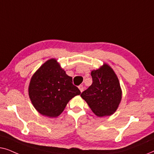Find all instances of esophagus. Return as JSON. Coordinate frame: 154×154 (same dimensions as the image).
Instances as JSON below:
<instances>
[{
	"mask_svg": "<svg viewBox=\"0 0 154 154\" xmlns=\"http://www.w3.org/2000/svg\"><path fill=\"white\" fill-rule=\"evenodd\" d=\"M79 90H80V91H81V92H83V90H84V88H83V85H79Z\"/></svg>",
	"mask_w": 154,
	"mask_h": 154,
	"instance_id": "obj_1",
	"label": "esophagus"
}]
</instances>
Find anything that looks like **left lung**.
Segmentation results:
<instances>
[{"label": "left lung", "instance_id": "8db88e82", "mask_svg": "<svg viewBox=\"0 0 154 154\" xmlns=\"http://www.w3.org/2000/svg\"><path fill=\"white\" fill-rule=\"evenodd\" d=\"M92 85L82 92L81 97L99 117L111 116L116 111L122 98L119 79L108 64L91 72Z\"/></svg>", "mask_w": 154, "mask_h": 154}]
</instances>
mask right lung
Listing matches in <instances>:
<instances>
[{
	"instance_id": "add662e5",
	"label": "right lung",
	"mask_w": 154,
	"mask_h": 154,
	"mask_svg": "<svg viewBox=\"0 0 154 154\" xmlns=\"http://www.w3.org/2000/svg\"><path fill=\"white\" fill-rule=\"evenodd\" d=\"M81 94L55 59L44 63L31 79L29 95L34 108L48 117L60 115L67 103Z\"/></svg>"
}]
</instances>
